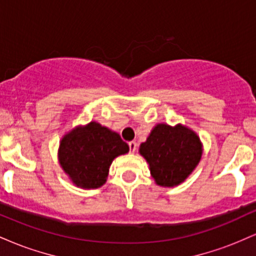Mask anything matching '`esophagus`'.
Here are the masks:
<instances>
[{"label": "esophagus", "mask_w": 256, "mask_h": 256, "mask_svg": "<svg viewBox=\"0 0 256 256\" xmlns=\"http://www.w3.org/2000/svg\"><path fill=\"white\" fill-rule=\"evenodd\" d=\"M128 146H130V152H134L137 149V143L134 140H131V142H128Z\"/></svg>", "instance_id": "esophagus-1"}]
</instances>
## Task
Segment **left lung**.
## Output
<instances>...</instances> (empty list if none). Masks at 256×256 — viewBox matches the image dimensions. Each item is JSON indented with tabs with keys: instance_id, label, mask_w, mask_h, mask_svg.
I'll return each mask as SVG.
<instances>
[{
	"instance_id": "1",
	"label": "left lung",
	"mask_w": 256,
	"mask_h": 256,
	"mask_svg": "<svg viewBox=\"0 0 256 256\" xmlns=\"http://www.w3.org/2000/svg\"><path fill=\"white\" fill-rule=\"evenodd\" d=\"M202 152L204 146L198 134L183 124H156L140 146V154L148 162L150 176L164 188L183 183L198 167Z\"/></svg>"
}]
</instances>
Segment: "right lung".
I'll return each instance as SVG.
<instances>
[{"mask_svg": "<svg viewBox=\"0 0 256 256\" xmlns=\"http://www.w3.org/2000/svg\"><path fill=\"white\" fill-rule=\"evenodd\" d=\"M128 150V143L118 132L92 120L64 134L58 158L62 171L76 186L98 189L107 182L114 158Z\"/></svg>", "mask_w": 256, "mask_h": 256, "instance_id": "add662e5", "label": "right lung"}]
</instances>
